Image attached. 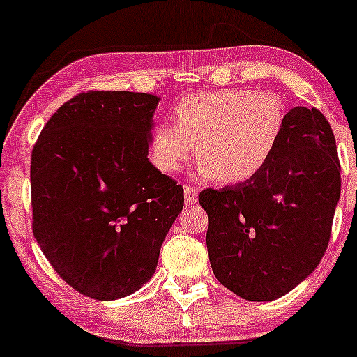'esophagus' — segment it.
<instances>
[{
  "instance_id": "34e87169",
  "label": "esophagus",
  "mask_w": 357,
  "mask_h": 357,
  "mask_svg": "<svg viewBox=\"0 0 357 357\" xmlns=\"http://www.w3.org/2000/svg\"><path fill=\"white\" fill-rule=\"evenodd\" d=\"M183 195H185V203H187V204L197 203L198 192H197V188H195V187H190V185H185V187H183Z\"/></svg>"
}]
</instances>
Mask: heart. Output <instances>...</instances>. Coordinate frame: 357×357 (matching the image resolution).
<instances>
[{"instance_id": "1", "label": "heart", "mask_w": 357, "mask_h": 357, "mask_svg": "<svg viewBox=\"0 0 357 357\" xmlns=\"http://www.w3.org/2000/svg\"><path fill=\"white\" fill-rule=\"evenodd\" d=\"M284 125V104L271 92L224 89L185 97L174 123L154 128L151 155L158 169L174 174L195 148L199 177L242 183L270 162Z\"/></svg>"}]
</instances>
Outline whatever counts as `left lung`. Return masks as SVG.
<instances>
[{
    "mask_svg": "<svg viewBox=\"0 0 357 357\" xmlns=\"http://www.w3.org/2000/svg\"><path fill=\"white\" fill-rule=\"evenodd\" d=\"M335 135L319 109L286 114L281 141L247 182L206 188L208 255L214 276L247 301H275L304 281L330 242L341 192Z\"/></svg>",
    "mask_w": 357,
    "mask_h": 357,
    "instance_id": "1",
    "label": "left lung"
}]
</instances>
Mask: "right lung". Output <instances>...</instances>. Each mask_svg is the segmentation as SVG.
Masks as SVG:
<instances>
[{
    "instance_id": "add662e5",
    "label": "right lung",
    "mask_w": 357,
    "mask_h": 357,
    "mask_svg": "<svg viewBox=\"0 0 357 357\" xmlns=\"http://www.w3.org/2000/svg\"><path fill=\"white\" fill-rule=\"evenodd\" d=\"M159 100L81 92L33 144V237L58 276L92 299H120L148 282L183 208V188L148 159Z\"/></svg>"
}]
</instances>
